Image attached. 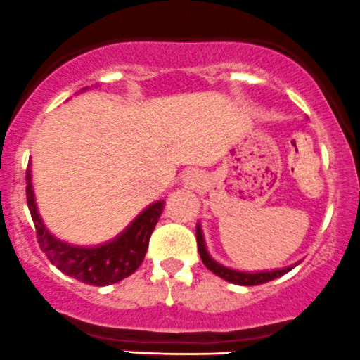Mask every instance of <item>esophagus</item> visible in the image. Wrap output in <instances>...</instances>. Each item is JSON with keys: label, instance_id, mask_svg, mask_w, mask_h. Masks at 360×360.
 <instances>
[{"label": "esophagus", "instance_id": "obj_1", "mask_svg": "<svg viewBox=\"0 0 360 360\" xmlns=\"http://www.w3.org/2000/svg\"><path fill=\"white\" fill-rule=\"evenodd\" d=\"M184 186L189 187V189H200L201 186L205 184V178L203 174L200 173V171H187L186 174H184Z\"/></svg>", "mask_w": 360, "mask_h": 360}]
</instances>
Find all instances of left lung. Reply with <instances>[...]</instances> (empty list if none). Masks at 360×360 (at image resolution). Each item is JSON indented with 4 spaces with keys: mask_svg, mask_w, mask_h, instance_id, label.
I'll return each mask as SVG.
<instances>
[{
    "mask_svg": "<svg viewBox=\"0 0 360 360\" xmlns=\"http://www.w3.org/2000/svg\"><path fill=\"white\" fill-rule=\"evenodd\" d=\"M196 240H198V251H200L201 262L205 263L208 270L215 274V276L222 277L228 283H233V285H240V286H258L263 285V283H269V281L277 279V277L285 276L286 272H290L292 269H295L299 263L295 265L285 266V269H276V270H262V272H242V270H235L229 269V266L221 265L219 262H215L207 251V244H205V237H203V229H201V224L196 226Z\"/></svg>",
    "mask_w": 360,
    "mask_h": 360,
    "instance_id": "left-lung-1",
    "label": "left lung"
}]
</instances>
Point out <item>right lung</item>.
<instances>
[{
  "label": "right lung",
  "mask_w": 360,
  "mask_h": 360,
  "mask_svg": "<svg viewBox=\"0 0 360 360\" xmlns=\"http://www.w3.org/2000/svg\"><path fill=\"white\" fill-rule=\"evenodd\" d=\"M86 90V88H84ZM26 200L37 229L40 249L61 272L91 286L115 285L138 270L145 259L150 237L164 210V201L148 205L118 237L101 245H74L54 237L44 224L35 203L32 167L26 169Z\"/></svg>",
  "instance_id": "add662e5"
}]
</instances>
